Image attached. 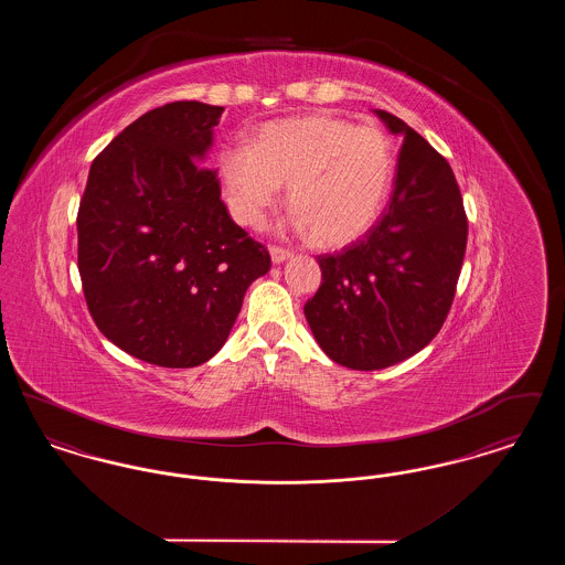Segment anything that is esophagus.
I'll return each instance as SVG.
<instances>
[{"label":"esophagus","mask_w":565,"mask_h":565,"mask_svg":"<svg viewBox=\"0 0 565 565\" xmlns=\"http://www.w3.org/2000/svg\"><path fill=\"white\" fill-rule=\"evenodd\" d=\"M270 260L275 263V265H279V263H284V260H288L292 254L288 252V249H284V247H277V245H270Z\"/></svg>","instance_id":"obj_1"}]
</instances>
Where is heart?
I'll return each mask as SVG.
<instances>
[{
	"label": "heart",
	"instance_id": "heart-1",
	"mask_svg": "<svg viewBox=\"0 0 565 565\" xmlns=\"http://www.w3.org/2000/svg\"><path fill=\"white\" fill-rule=\"evenodd\" d=\"M394 146L375 125L309 114L270 122L252 146H224L217 173L237 222L260 228L288 186L296 231L320 245L360 239L394 182Z\"/></svg>",
	"mask_w": 565,
	"mask_h": 565
}]
</instances>
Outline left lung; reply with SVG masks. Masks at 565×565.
I'll return each instance as SVG.
<instances>
[{
  "label": "left lung",
  "instance_id": "1",
  "mask_svg": "<svg viewBox=\"0 0 565 565\" xmlns=\"http://www.w3.org/2000/svg\"><path fill=\"white\" fill-rule=\"evenodd\" d=\"M375 114L403 139L392 199L364 239L318 256L322 286L305 305L323 353L353 371L394 366L438 334L468 239L449 162L398 116Z\"/></svg>",
  "mask_w": 565,
  "mask_h": 565
}]
</instances>
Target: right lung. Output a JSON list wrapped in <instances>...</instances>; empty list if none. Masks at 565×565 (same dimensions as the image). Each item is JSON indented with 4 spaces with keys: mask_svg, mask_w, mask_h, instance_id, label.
I'll list each match as a JSON object with an SVG mask.
<instances>
[{
    "mask_svg": "<svg viewBox=\"0 0 565 565\" xmlns=\"http://www.w3.org/2000/svg\"><path fill=\"white\" fill-rule=\"evenodd\" d=\"M224 108L150 109L90 164L78 210V270L109 341L148 364L190 369L214 358L249 284L270 269L203 167Z\"/></svg>",
    "mask_w": 565,
    "mask_h": 565,
    "instance_id": "add662e5",
    "label": "right lung"
}]
</instances>
